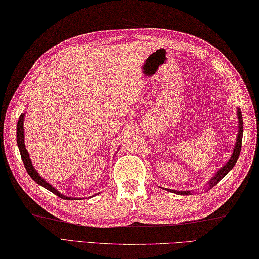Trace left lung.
Listing matches in <instances>:
<instances>
[{"instance_id":"1","label":"left lung","mask_w":259,"mask_h":259,"mask_svg":"<svg viewBox=\"0 0 259 259\" xmlns=\"http://www.w3.org/2000/svg\"><path fill=\"white\" fill-rule=\"evenodd\" d=\"M237 114H238V119H239V126H238V137H237V142H236V146L234 149V153L233 155H231L230 160L228 161V163L224 166L221 167L220 170L215 173V176L211 179V180L209 181V188H213L215 184H217L221 179H223L227 173H228L229 171H231L234 168L235 164L237 160H238L239 157V154H240V150H241V142H242V132H244V123H242V115H241V110L238 108V112H237ZM168 190V189H166ZM168 191H171L173 193H178V194H182V196H188V194H191V192L190 191H176V190H168Z\"/></svg>"}]
</instances>
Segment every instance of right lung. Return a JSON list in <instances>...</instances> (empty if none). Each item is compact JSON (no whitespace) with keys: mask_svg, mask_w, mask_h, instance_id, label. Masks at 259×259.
Returning a JSON list of instances; mask_svg holds the SVG:
<instances>
[{"mask_svg":"<svg viewBox=\"0 0 259 259\" xmlns=\"http://www.w3.org/2000/svg\"><path fill=\"white\" fill-rule=\"evenodd\" d=\"M23 119H24V114H21L20 117H19V120H18V125H17V142H18V146H19V150H20V153H21V157H22V161H23V164H24L26 172L29 173V176L32 178L36 183L40 184V186H42L44 188H46L47 190H49V191H51L52 193H55L56 196H58L61 199H66V200L71 199V198L62 196V194L59 191H57V190L52 186H50L48 182H46V180H44V179H42L39 176L38 172H36L33 168L32 163H31V160H30V156L28 154V151H26L25 145H24Z\"/></svg>","mask_w":259,"mask_h":259,"instance_id":"1","label":"right lung"}]
</instances>
